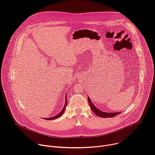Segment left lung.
Wrapping results in <instances>:
<instances>
[{
    "mask_svg": "<svg viewBox=\"0 0 155 155\" xmlns=\"http://www.w3.org/2000/svg\"><path fill=\"white\" fill-rule=\"evenodd\" d=\"M88 101L89 103V105L90 106L91 109L92 110V111L94 112L97 115H98V117H102V118H109V117H113L116 116L117 115L119 114L120 113H121L120 112H114V113H109V112H104L101 110H100V109H98L97 107H96V106H95L91 101V100L89 98V97H88Z\"/></svg>",
    "mask_w": 155,
    "mask_h": 155,
    "instance_id": "1",
    "label": "left lung"
}]
</instances>
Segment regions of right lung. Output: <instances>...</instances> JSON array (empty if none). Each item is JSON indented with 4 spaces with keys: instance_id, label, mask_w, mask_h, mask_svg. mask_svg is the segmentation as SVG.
Masks as SVG:
<instances>
[{
    "instance_id": "1",
    "label": "right lung",
    "mask_w": 155,
    "mask_h": 155,
    "mask_svg": "<svg viewBox=\"0 0 155 155\" xmlns=\"http://www.w3.org/2000/svg\"><path fill=\"white\" fill-rule=\"evenodd\" d=\"M66 97H65V98H66ZM67 104H68L67 100L65 99V106H64L63 109L61 110V112H60L58 114H57V115H55V116H54V117H51V118H44V119L48 120H54V119H56V118H59L60 117H61V115H62V114H63L64 112H65V108H66V107H67Z\"/></svg>"
}]
</instances>
